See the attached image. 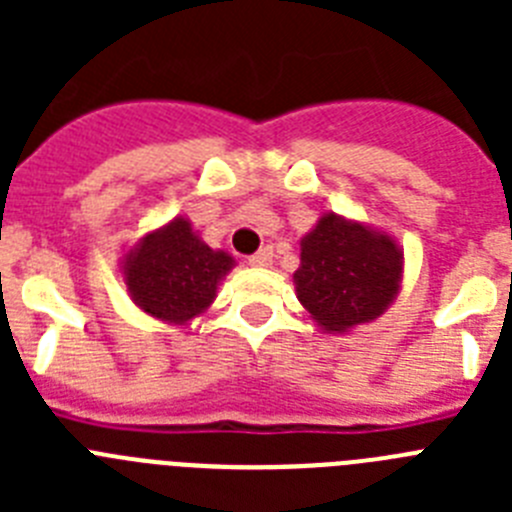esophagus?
<instances>
[{
	"instance_id": "1",
	"label": "esophagus",
	"mask_w": 512,
	"mask_h": 512,
	"mask_svg": "<svg viewBox=\"0 0 512 512\" xmlns=\"http://www.w3.org/2000/svg\"><path fill=\"white\" fill-rule=\"evenodd\" d=\"M271 259H274V251H271V246H264L261 251L253 253L251 259H248V264H251V266H269Z\"/></svg>"
}]
</instances>
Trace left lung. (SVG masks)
Returning <instances> with one entry per match:
<instances>
[{"instance_id":"obj_1","label":"left lung","mask_w":512,"mask_h":512,"mask_svg":"<svg viewBox=\"0 0 512 512\" xmlns=\"http://www.w3.org/2000/svg\"><path fill=\"white\" fill-rule=\"evenodd\" d=\"M402 253L390 235L323 215L302 238L297 297L325 330L369 323L397 295Z\"/></svg>"}]
</instances>
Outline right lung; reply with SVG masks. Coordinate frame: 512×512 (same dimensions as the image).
<instances>
[{
	"label": "right lung",
	"mask_w": 512,
	"mask_h": 512,
	"mask_svg": "<svg viewBox=\"0 0 512 512\" xmlns=\"http://www.w3.org/2000/svg\"><path fill=\"white\" fill-rule=\"evenodd\" d=\"M233 266L192 233L184 217L146 235L125 261V284L140 310L171 323L200 315L215 300L217 282Z\"/></svg>",
	"instance_id": "obj_1"
}]
</instances>
